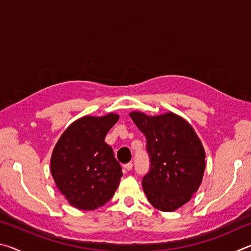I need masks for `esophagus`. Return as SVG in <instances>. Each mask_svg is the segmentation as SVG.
Segmentation results:
<instances>
[{
    "instance_id": "34e87169",
    "label": "esophagus",
    "mask_w": 251,
    "mask_h": 251,
    "mask_svg": "<svg viewBox=\"0 0 251 251\" xmlns=\"http://www.w3.org/2000/svg\"><path fill=\"white\" fill-rule=\"evenodd\" d=\"M123 168H124V171H126V172H129V171H131V168H133V163L125 164L124 166H123Z\"/></svg>"
}]
</instances>
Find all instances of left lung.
Instances as JSON below:
<instances>
[{
  "label": "left lung",
  "mask_w": 251,
  "mask_h": 251,
  "mask_svg": "<svg viewBox=\"0 0 251 251\" xmlns=\"http://www.w3.org/2000/svg\"><path fill=\"white\" fill-rule=\"evenodd\" d=\"M131 120L145 135L151 168L142 185L156 209L174 211L189 201L201 184L205 150L194 128L174 113L148 116L131 112Z\"/></svg>",
  "instance_id": "1"
}]
</instances>
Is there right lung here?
<instances>
[{
  "instance_id": "obj_1",
  "label": "right lung",
  "mask_w": 251,
  "mask_h": 251,
  "mask_svg": "<svg viewBox=\"0 0 251 251\" xmlns=\"http://www.w3.org/2000/svg\"><path fill=\"white\" fill-rule=\"evenodd\" d=\"M120 116H84L67 127L54 147L50 173L72 206L94 210L114 196L123 176L105 136Z\"/></svg>"
}]
</instances>
